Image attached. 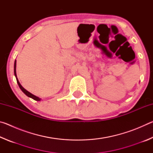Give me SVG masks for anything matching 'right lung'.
<instances>
[{
  "instance_id": "obj_1",
  "label": "right lung",
  "mask_w": 153,
  "mask_h": 153,
  "mask_svg": "<svg viewBox=\"0 0 153 153\" xmlns=\"http://www.w3.org/2000/svg\"><path fill=\"white\" fill-rule=\"evenodd\" d=\"M14 74H15V77H16V79H17V84H18V85H19V88H20V89L22 90V92H24L25 95H27L28 97L32 98H33V100H40V98H38V97H36V96H34L33 94H31L30 92H29L28 91H27V90H25V89L24 88H23L22 85L20 84V83H19V80H18V79L17 78V75H16V60L15 61V64H14Z\"/></svg>"
}]
</instances>
